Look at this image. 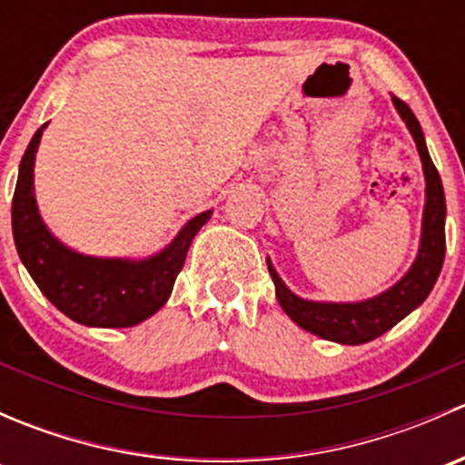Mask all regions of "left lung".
I'll use <instances>...</instances> for the list:
<instances>
[{"label":"left lung","mask_w":465,"mask_h":465,"mask_svg":"<svg viewBox=\"0 0 465 465\" xmlns=\"http://www.w3.org/2000/svg\"><path fill=\"white\" fill-rule=\"evenodd\" d=\"M393 105L401 112L402 121L410 128L411 137H414L416 145H419L420 159H423V171H425V215H423V238H420V252L416 259L414 267L410 274L380 294L376 299H369L362 303H315V302H303V299L294 297L274 267L267 261V270H270L272 281L276 285V299H279L281 308L285 315L294 323L303 328V331L320 335L323 340L340 341V344H364L376 337L387 332L389 328L396 326L402 317L410 315L416 306L428 299L432 292L436 279L440 274L445 259V195L443 184L436 166L430 159L428 145H425L423 130H420L419 119L414 112L410 110L405 101L393 96Z\"/></svg>","instance_id":"8db88e82"}]
</instances>
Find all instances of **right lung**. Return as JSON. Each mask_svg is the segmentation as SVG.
<instances>
[{
	"label": "right lung",
	"mask_w": 465,
	"mask_h": 465,
	"mask_svg": "<svg viewBox=\"0 0 465 465\" xmlns=\"http://www.w3.org/2000/svg\"><path fill=\"white\" fill-rule=\"evenodd\" d=\"M42 128L33 134L22 157L13 193L17 254L42 294L69 320L101 328H128L148 320L171 297L191 241L209 220L211 211L189 220L175 241L148 261L92 259L69 252L45 227L33 195V162Z\"/></svg>",
	"instance_id": "right-lung-1"
}]
</instances>
